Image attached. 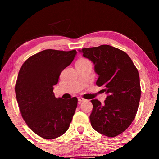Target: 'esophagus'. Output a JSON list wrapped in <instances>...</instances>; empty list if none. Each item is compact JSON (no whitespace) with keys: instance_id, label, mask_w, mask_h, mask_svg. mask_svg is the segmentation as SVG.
Segmentation results:
<instances>
[{"instance_id":"1","label":"esophagus","mask_w":159,"mask_h":159,"mask_svg":"<svg viewBox=\"0 0 159 159\" xmlns=\"http://www.w3.org/2000/svg\"><path fill=\"white\" fill-rule=\"evenodd\" d=\"M78 101H79V103H80L81 102H83L85 101V99L83 98H82V97H78Z\"/></svg>"}]
</instances>
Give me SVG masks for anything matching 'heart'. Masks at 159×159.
<instances>
[{"instance_id":"heart-1","label":"heart","mask_w":159,"mask_h":159,"mask_svg":"<svg viewBox=\"0 0 159 159\" xmlns=\"http://www.w3.org/2000/svg\"><path fill=\"white\" fill-rule=\"evenodd\" d=\"M86 59H80L79 61H85Z\"/></svg>"}]
</instances>
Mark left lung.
<instances>
[{
	"label": "left lung",
	"mask_w": 159,
	"mask_h": 159,
	"mask_svg": "<svg viewBox=\"0 0 159 159\" xmlns=\"http://www.w3.org/2000/svg\"><path fill=\"white\" fill-rule=\"evenodd\" d=\"M92 61L98 78L96 84L108 94L104 103L91 100L90 120L93 129L114 138L129 127L140 103V77L136 66L125 51L108 45L79 50Z\"/></svg>",
	"instance_id": "left-lung-1"
}]
</instances>
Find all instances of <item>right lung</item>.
<instances>
[{
  "label": "right lung",
  "mask_w": 159,
  "mask_h": 159,
  "mask_svg": "<svg viewBox=\"0 0 159 159\" xmlns=\"http://www.w3.org/2000/svg\"><path fill=\"white\" fill-rule=\"evenodd\" d=\"M77 51L47 49L30 56L19 71L15 84L21 116L30 129L52 140L69 129L77 106V98H56L53 86Z\"/></svg>",
  "instance_id": "right-lung-1"
}]
</instances>
